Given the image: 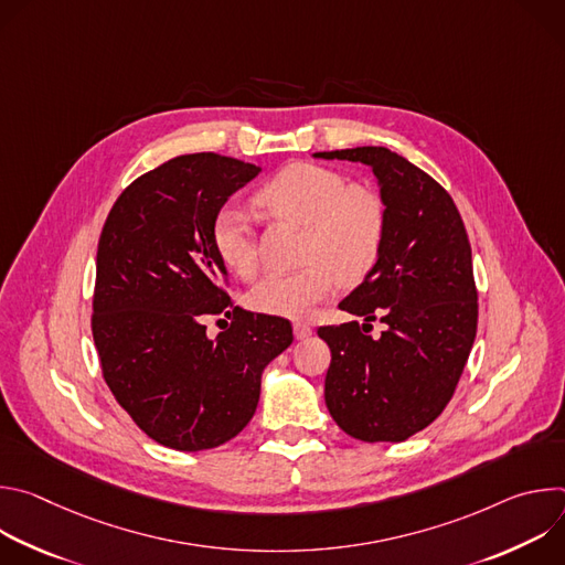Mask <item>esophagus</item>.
Returning <instances> with one entry per match:
<instances>
[{"label": "esophagus", "instance_id": "34e87169", "mask_svg": "<svg viewBox=\"0 0 565 565\" xmlns=\"http://www.w3.org/2000/svg\"><path fill=\"white\" fill-rule=\"evenodd\" d=\"M292 331H295V338H297V340H306V338H310V333H312V329H310L308 324H303V321H295Z\"/></svg>", "mask_w": 565, "mask_h": 565}]
</instances>
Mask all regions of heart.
I'll use <instances>...</instances> for the list:
<instances>
[{
    "label": "heart",
    "instance_id": "b5f03b06",
    "mask_svg": "<svg viewBox=\"0 0 565 565\" xmlns=\"http://www.w3.org/2000/svg\"><path fill=\"white\" fill-rule=\"evenodd\" d=\"M257 207L279 221L303 225V268L270 273L253 286L248 303L264 315L306 317L335 286L364 279L375 266L386 236L382 194L327 166L290 163L255 194ZM212 248L236 277L257 273L255 232L246 212L221 207L212 221Z\"/></svg>",
    "mask_w": 565,
    "mask_h": 565
}]
</instances>
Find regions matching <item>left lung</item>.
<instances>
[{"label": "left lung", "instance_id": "8db88e82", "mask_svg": "<svg viewBox=\"0 0 565 565\" xmlns=\"http://www.w3.org/2000/svg\"><path fill=\"white\" fill-rule=\"evenodd\" d=\"M315 156L369 166L386 203L382 253L340 303L364 324L317 329L331 349L327 407L358 440L402 443L443 414L476 338L478 292L465 223L440 183L386 147ZM375 318L385 324L377 341L363 333Z\"/></svg>", "mask_w": 565, "mask_h": 565}]
</instances>
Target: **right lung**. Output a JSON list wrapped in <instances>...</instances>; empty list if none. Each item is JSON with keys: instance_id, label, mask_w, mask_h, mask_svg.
Wrapping results in <instances>:
<instances>
[{"instance_id": "right-lung-1", "label": "right lung", "mask_w": 565, "mask_h": 565, "mask_svg": "<svg viewBox=\"0 0 565 565\" xmlns=\"http://www.w3.org/2000/svg\"><path fill=\"white\" fill-rule=\"evenodd\" d=\"M259 172L212 151L177 156L118 196L98 241L92 331L105 382L151 440L177 451L244 429L264 369L292 344L288 319L238 306L216 341L202 327L232 307L212 221Z\"/></svg>"}]
</instances>
